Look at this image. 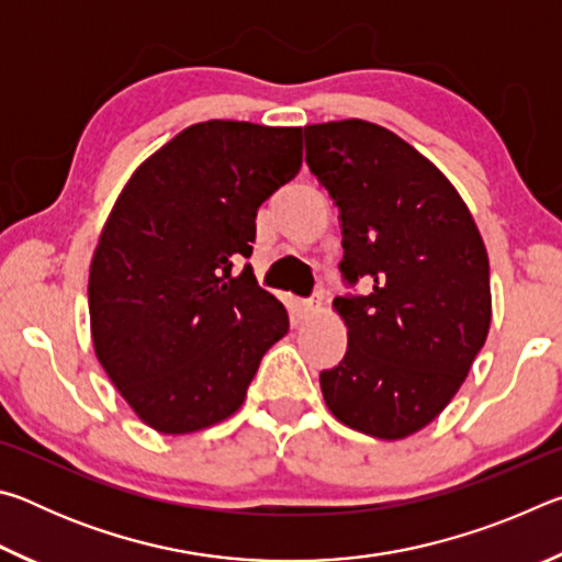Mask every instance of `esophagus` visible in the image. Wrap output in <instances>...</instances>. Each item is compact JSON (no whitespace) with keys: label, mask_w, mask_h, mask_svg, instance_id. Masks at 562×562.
Wrapping results in <instances>:
<instances>
[{"label":"esophagus","mask_w":562,"mask_h":562,"mask_svg":"<svg viewBox=\"0 0 562 562\" xmlns=\"http://www.w3.org/2000/svg\"><path fill=\"white\" fill-rule=\"evenodd\" d=\"M319 310H322V300H319V297H310V300H300V302H297V312H300L302 317L317 315Z\"/></svg>","instance_id":"34e87169"}]
</instances>
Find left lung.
Masks as SVG:
<instances>
[{
    "label": "left lung",
    "instance_id": "left-lung-1",
    "mask_svg": "<svg viewBox=\"0 0 562 562\" xmlns=\"http://www.w3.org/2000/svg\"><path fill=\"white\" fill-rule=\"evenodd\" d=\"M307 166L339 207V270L369 294L337 297L347 355L319 374L341 424L398 441L439 416L491 327L488 252L449 178L376 123L304 126Z\"/></svg>",
    "mask_w": 562,
    "mask_h": 562
}]
</instances>
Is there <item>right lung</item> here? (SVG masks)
<instances>
[{
    "mask_svg": "<svg viewBox=\"0 0 562 562\" xmlns=\"http://www.w3.org/2000/svg\"><path fill=\"white\" fill-rule=\"evenodd\" d=\"M302 168V128L203 121L136 168L89 270L93 351L150 429L193 434L243 406L288 312L245 265L258 207Z\"/></svg>",
    "mask_w": 562,
    "mask_h": 562,
    "instance_id": "obj_1",
    "label": "right lung"
}]
</instances>
